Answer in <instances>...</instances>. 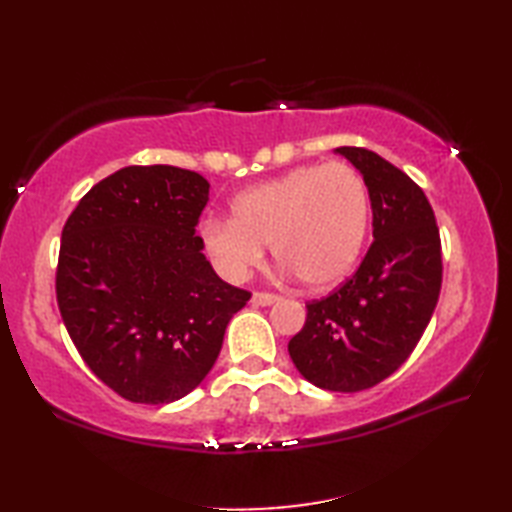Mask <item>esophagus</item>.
I'll return each instance as SVG.
<instances>
[{
    "instance_id": "1",
    "label": "esophagus",
    "mask_w": 512,
    "mask_h": 512,
    "mask_svg": "<svg viewBox=\"0 0 512 512\" xmlns=\"http://www.w3.org/2000/svg\"><path fill=\"white\" fill-rule=\"evenodd\" d=\"M281 297L275 295V292H255L253 295V303L255 306H273L275 301H279Z\"/></svg>"
}]
</instances>
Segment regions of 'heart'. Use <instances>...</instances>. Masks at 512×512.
<instances>
[{
	"instance_id": "b5f03b06",
	"label": "heart",
	"mask_w": 512,
	"mask_h": 512,
	"mask_svg": "<svg viewBox=\"0 0 512 512\" xmlns=\"http://www.w3.org/2000/svg\"><path fill=\"white\" fill-rule=\"evenodd\" d=\"M369 191L347 162L303 165L239 193L231 220H206L202 242L226 279L239 281L259 266L264 246L310 290L350 273L369 228Z\"/></svg>"
}]
</instances>
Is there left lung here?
<instances>
[{"label":"left lung","mask_w":512,"mask_h":512,"mask_svg":"<svg viewBox=\"0 0 512 512\" xmlns=\"http://www.w3.org/2000/svg\"><path fill=\"white\" fill-rule=\"evenodd\" d=\"M363 173L374 242L356 273L332 295L308 301L292 363L312 385L363 391L407 361L436 310L442 244L427 195L405 171L363 147H339Z\"/></svg>","instance_id":"obj_1"}]
</instances>
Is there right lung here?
<instances>
[{"mask_svg": "<svg viewBox=\"0 0 512 512\" xmlns=\"http://www.w3.org/2000/svg\"><path fill=\"white\" fill-rule=\"evenodd\" d=\"M200 173L125 167L83 195L61 233L57 303L81 358L118 396L162 405L211 372L250 292L226 284L195 226Z\"/></svg>", "mask_w": 512, "mask_h": 512, "instance_id": "1", "label": "right lung"}]
</instances>
